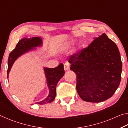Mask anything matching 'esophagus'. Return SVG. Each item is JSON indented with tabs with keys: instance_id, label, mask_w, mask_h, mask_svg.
Wrapping results in <instances>:
<instances>
[{
	"instance_id": "obj_1",
	"label": "esophagus",
	"mask_w": 128,
	"mask_h": 128,
	"mask_svg": "<svg viewBox=\"0 0 128 128\" xmlns=\"http://www.w3.org/2000/svg\"><path fill=\"white\" fill-rule=\"evenodd\" d=\"M70 64H69L68 62H66L64 64V68L66 70H68V69L70 68Z\"/></svg>"
}]
</instances>
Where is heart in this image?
Here are the masks:
<instances>
[{
    "label": "heart",
    "instance_id": "b5f03b06",
    "mask_svg": "<svg viewBox=\"0 0 128 128\" xmlns=\"http://www.w3.org/2000/svg\"><path fill=\"white\" fill-rule=\"evenodd\" d=\"M73 42H72V40H70V42H69V43H72Z\"/></svg>",
    "mask_w": 128,
    "mask_h": 128
}]
</instances>
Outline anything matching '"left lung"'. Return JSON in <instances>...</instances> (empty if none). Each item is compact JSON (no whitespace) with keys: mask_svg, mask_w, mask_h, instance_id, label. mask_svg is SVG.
Masks as SVG:
<instances>
[{"mask_svg":"<svg viewBox=\"0 0 128 128\" xmlns=\"http://www.w3.org/2000/svg\"><path fill=\"white\" fill-rule=\"evenodd\" d=\"M82 100L102 102L114 95L121 81L122 62L115 43L105 33L69 58Z\"/></svg>","mask_w":128,"mask_h":128,"instance_id":"1","label":"left lung"}]
</instances>
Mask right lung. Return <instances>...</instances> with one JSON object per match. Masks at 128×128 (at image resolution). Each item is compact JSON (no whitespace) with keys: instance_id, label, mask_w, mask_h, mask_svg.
<instances>
[{"instance_id":"obj_1","label":"right lung","mask_w":128,"mask_h":128,"mask_svg":"<svg viewBox=\"0 0 128 128\" xmlns=\"http://www.w3.org/2000/svg\"><path fill=\"white\" fill-rule=\"evenodd\" d=\"M42 44V40L40 37L32 38H24L20 40L16 44L15 48L10 54L8 60L7 78L12 66L17 58L28 51L33 49V47ZM44 72L47 78V85L50 89V94L44 100L38 102L39 104H45L52 102L56 96V88L58 82L64 75V66L60 64L54 68H44Z\"/></svg>"}]
</instances>
